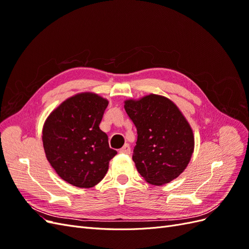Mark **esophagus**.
<instances>
[{
    "label": "esophagus",
    "mask_w": 249,
    "mask_h": 249,
    "mask_svg": "<svg viewBox=\"0 0 249 249\" xmlns=\"http://www.w3.org/2000/svg\"><path fill=\"white\" fill-rule=\"evenodd\" d=\"M119 153H120V154H125V155H129V154L131 153V147H130V145L127 144V143H126V144H124V145L122 148L119 149Z\"/></svg>",
    "instance_id": "34e87169"
}]
</instances>
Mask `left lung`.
Listing matches in <instances>:
<instances>
[{
	"instance_id": "obj_1",
	"label": "left lung",
	"mask_w": 249,
	"mask_h": 249,
	"mask_svg": "<svg viewBox=\"0 0 249 249\" xmlns=\"http://www.w3.org/2000/svg\"><path fill=\"white\" fill-rule=\"evenodd\" d=\"M124 110L137 129L133 161L147 183L162 186L177 178L194 152L192 127L168 97L150 93L125 100Z\"/></svg>"
}]
</instances>
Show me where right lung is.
I'll list each match as a JSON object with an SVG mask.
<instances>
[{
  "instance_id": "right-lung-1",
  "label": "right lung",
  "mask_w": 249,
  "mask_h": 249,
  "mask_svg": "<svg viewBox=\"0 0 249 249\" xmlns=\"http://www.w3.org/2000/svg\"><path fill=\"white\" fill-rule=\"evenodd\" d=\"M108 100L81 92L53 110L42 127L44 153L57 175L78 188H91L106 176L117 152L100 129Z\"/></svg>"
}]
</instances>
